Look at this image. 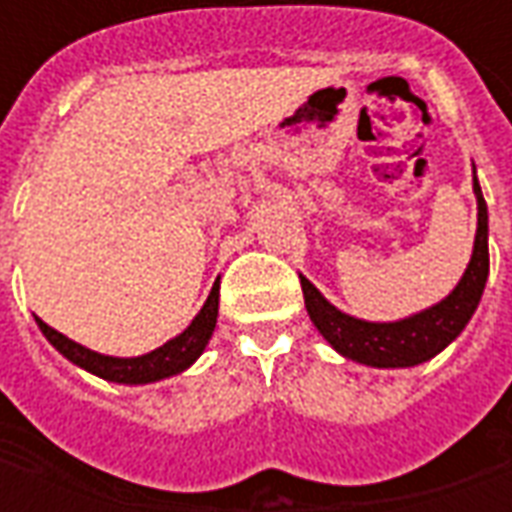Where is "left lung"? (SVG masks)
<instances>
[{"label":"left lung","instance_id":"left-lung-1","mask_svg":"<svg viewBox=\"0 0 512 512\" xmlns=\"http://www.w3.org/2000/svg\"><path fill=\"white\" fill-rule=\"evenodd\" d=\"M472 189L477 197V233H474L469 266L458 279V285L428 310H419L400 321H362L337 310L310 279L299 274L310 321L337 354L378 370L417 367L441 354L466 329L488 282V205L477 183V172H474Z\"/></svg>","mask_w":512,"mask_h":512}]
</instances>
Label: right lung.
<instances>
[{
	"instance_id": "1",
	"label": "right lung",
	"mask_w": 512,
	"mask_h": 512,
	"mask_svg": "<svg viewBox=\"0 0 512 512\" xmlns=\"http://www.w3.org/2000/svg\"><path fill=\"white\" fill-rule=\"evenodd\" d=\"M216 318H219V279L213 282L211 293H208V299L202 304V310L194 315V321L178 337H172L164 345H158L156 351L142 356L98 354V351H90V348H84V345H79L71 337L60 334L57 329H51L49 323H43L40 318H35V321H38L43 337L68 362L82 367L87 373H93V376L104 378V381H112V384L139 386L156 384V381H164V378H172L183 373V370H189L200 359L205 345L213 337Z\"/></svg>"
}]
</instances>
